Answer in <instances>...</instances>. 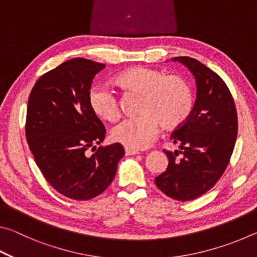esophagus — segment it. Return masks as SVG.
<instances>
[{"instance_id": "esophagus-1", "label": "esophagus", "mask_w": 257, "mask_h": 257, "mask_svg": "<svg viewBox=\"0 0 257 257\" xmlns=\"http://www.w3.org/2000/svg\"><path fill=\"white\" fill-rule=\"evenodd\" d=\"M124 152H125V155H137V154H139V152L137 150H132V149H128V147H125Z\"/></svg>"}]
</instances>
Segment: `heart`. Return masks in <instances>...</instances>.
<instances>
[{
  "instance_id": "b5f03b06",
  "label": "heart",
  "mask_w": 257,
  "mask_h": 257,
  "mask_svg": "<svg viewBox=\"0 0 257 257\" xmlns=\"http://www.w3.org/2000/svg\"><path fill=\"white\" fill-rule=\"evenodd\" d=\"M116 84L128 92L141 94L137 112L141 114L123 120L111 132L113 142L132 150L147 149L158 136L160 124L173 129L189 118L194 94L188 81L147 67L127 69L116 77ZM89 105L98 118L114 122L120 116L118 96L107 86L93 87Z\"/></svg>"
}]
</instances>
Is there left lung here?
I'll return each mask as SVG.
<instances>
[{
    "label": "left lung",
    "mask_w": 257,
    "mask_h": 257,
    "mask_svg": "<svg viewBox=\"0 0 257 257\" xmlns=\"http://www.w3.org/2000/svg\"><path fill=\"white\" fill-rule=\"evenodd\" d=\"M173 61L194 75L196 101L189 118L171 135L180 151L164 150L169 164L155 178V185L167 196L186 202L205 194L223 175L236 144L238 118L222 78L196 59L178 56Z\"/></svg>",
    "instance_id": "1"
}]
</instances>
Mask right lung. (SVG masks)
Instances as JSON below:
<instances>
[{"label": "right lung", "mask_w": 257, "mask_h": 257, "mask_svg": "<svg viewBox=\"0 0 257 257\" xmlns=\"http://www.w3.org/2000/svg\"><path fill=\"white\" fill-rule=\"evenodd\" d=\"M104 68L82 58L66 61L44 73L28 98L25 128L29 150L47 182L76 201L102 194L124 155L119 143L96 149L106 130L88 97L94 77Z\"/></svg>", "instance_id": "add662e5"}]
</instances>
